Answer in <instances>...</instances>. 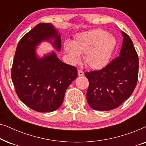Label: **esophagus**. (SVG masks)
I'll use <instances>...</instances> for the list:
<instances>
[{
	"instance_id": "esophagus-1",
	"label": "esophagus",
	"mask_w": 146,
	"mask_h": 146,
	"mask_svg": "<svg viewBox=\"0 0 146 146\" xmlns=\"http://www.w3.org/2000/svg\"><path fill=\"white\" fill-rule=\"evenodd\" d=\"M78 76H82L84 75V72L82 71L81 70H78Z\"/></svg>"
}]
</instances>
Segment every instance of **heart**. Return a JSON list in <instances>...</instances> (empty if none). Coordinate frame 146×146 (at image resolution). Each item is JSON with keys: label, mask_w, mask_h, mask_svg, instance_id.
<instances>
[{"label": "heart", "mask_w": 146, "mask_h": 146, "mask_svg": "<svg viewBox=\"0 0 146 146\" xmlns=\"http://www.w3.org/2000/svg\"><path fill=\"white\" fill-rule=\"evenodd\" d=\"M115 44V38L107 31L94 29L78 34L73 43L65 42L64 48L72 64L80 62L81 54H84L86 64L92 69H100L108 62Z\"/></svg>", "instance_id": "1"}]
</instances>
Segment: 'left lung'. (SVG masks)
Masks as SVG:
<instances>
[{
    "label": "left lung",
    "instance_id": "obj_1",
    "mask_svg": "<svg viewBox=\"0 0 146 146\" xmlns=\"http://www.w3.org/2000/svg\"><path fill=\"white\" fill-rule=\"evenodd\" d=\"M121 33L123 38L119 56L100 70L85 72L89 80L87 102L95 110L116 108L129 98L136 86L138 56L129 36Z\"/></svg>",
    "mask_w": 146,
    "mask_h": 146
}]
</instances>
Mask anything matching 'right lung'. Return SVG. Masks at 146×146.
<instances>
[{"label":"right lung","mask_w":146,"mask_h":146,"mask_svg":"<svg viewBox=\"0 0 146 146\" xmlns=\"http://www.w3.org/2000/svg\"><path fill=\"white\" fill-rule=\"evenodd\" d=\"M54 40V42H52ZM61 50L60 35L50 23H40L18 44L11 77L19 99L38 112L53 111L62 105L65 92L77 78L76 68L62 62L54 52L42 58L36 48L42 41Z\"/></svg>","instance_id":"add662e5"}]
</instances>
